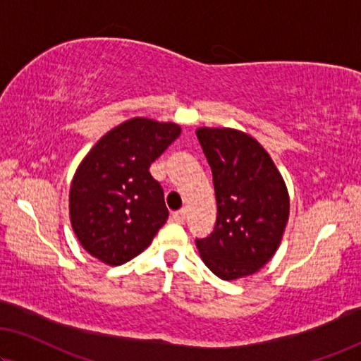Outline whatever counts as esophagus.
<instances>
[{
  "label": "esophagus",
  "instance_id": "obj_1",
  "mask_svg": "<svg viewBox=\"0 0 361 361\" xmlns=\"http://www.w3.org/2000/svg\"><path fill=\"white\" fill-rule=\"evenodd\" d=\"M171 219H173L176 224H183V222H185V219H186V209H181V211L173 212V214H171Z\"/></svg>",
  "mask_w": 361,
  "mask_h": 361
}]
</instances>
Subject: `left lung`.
Listing matches in <instances>:
<instances>
[{"instance_id":"obj_1","label":"left lung","mask_w":361,"mask_h":361,"mask_svg":"<svg viewBox=\"0 0 361 361\" xmlns=\"http://www.w3.org/2000/svg\"><path fill=\"white\" fill-rule=\"evenodd\" d=\"M196 134L217 199L215 227L196 238V246L204 264L224 281L251 276L281 245L287 188L264 147L248 134L228 128H199Z\"/></svg>"}]
</instances>
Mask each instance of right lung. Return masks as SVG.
<instances>
[{
    "instance_id": "add662e5",
    "label": "right lung",
    "mask_w": 361,
    "mask_h": 361,
    "mask_svg": "<svg viewBox=\"0 0 361 361\" xmlns=\"http://www.w3.org/2000/svg\"><path fill=\"white\" fill-rule=\"evenodd\" d=\"M175 123L133 118L106 133L82 160L69 192V215L84 250L120 266L150 245L169 219L149 166L180 136Z\"/></svg>"
}]
</instances>
